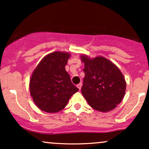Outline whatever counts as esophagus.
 I'll return each instance as SVG.
<instances>
[{
	"label": "esophagus",
	"mask_w": 149,
	"mask_h": 149,
	"mask_svg": "<svg viewBox=\"0 0 149 149\" xmlns=\"http://www.w3.org/2000/svg\"><path fill=\"white\" fill-rule=\"evenodd\" d=\"M81 87H82V83H79V84L77 85V88L79 89V90L81 89Z\"/></svg>",
	"instance_id": "1"
}]
</instances>
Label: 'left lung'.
<instances>
[{"label":"left lung","instance_id":"left-lung-1","mask_svg":"<svg viewBox=\"0 0 149 149\" xmlns=\"http://www.w3.org/2000/svg\"><path fill=\"white\" fill-rule=\"evenodd\" d=\"M80 58L85 66L81 92L89 105L101 112L115 109L125 93L126 82L123 73L107 58L90 59L86 55Z\"/></svg>","mask_w":149,"mask_h":149}]
</instances>
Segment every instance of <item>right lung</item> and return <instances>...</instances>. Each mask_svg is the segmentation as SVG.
I'll return each instance as SVG.
<instances>
[{
    "instance_id": "obj_1",
    "label": "right lung",
    "mask_w": 149,
    "mask_h": 149,
    "mask_svg": "<svg viewBox=\"0 0 149 149\" xmlns=\"http://www.w3.org/2000/svg\"><path fill=\"white\" fill-rule=\"evenodd\" d=\"M71 54L54 52L42 59L32 73L29 83L31 96L40 110L56 113L66 107L78 91L65 69Z\"/></svg>"
}]
</instances>
